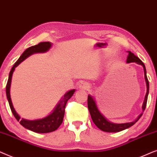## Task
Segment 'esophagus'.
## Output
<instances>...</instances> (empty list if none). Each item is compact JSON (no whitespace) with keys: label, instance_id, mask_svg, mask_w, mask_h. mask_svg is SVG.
<instances>
[{"label":"esophagus","instance_id":"34e87169","mask_svg":"<svg viewBox=\"0 0 157 157\" xmlns=\"http://www.w3.org/2000/svg\"><path fill=\"white\" fill-rule=\"evenodd\" d=\"M90 87V85L87 82H82L80 85V88L82 90H88Z\"/></svg>","mask_w":157,"mask_h":157}]
</instances>
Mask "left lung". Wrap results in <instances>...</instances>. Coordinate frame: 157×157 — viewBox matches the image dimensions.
<instances>
[{
  "instance_id": "1",
  "label": "left lung",
  "mask_w": 157,
  "mask_h": 157,
  "mask_svg": "<svg viewBox=\"0 0 157 157\" xmlns=\"http://www.w3.org/2000/svg\"><path fill=\"white\" fill-rule=\"evenodd\" d=\"M127 62H136L137 64H141L144 67V77H145V80L147 82V92L145 96V100H144L143 106V110L144 111L146 107H147V99H148V95H149V80H148L147 76V70H146V67L144 64L142 62L141 59L139 57H136L134 54L132 52H128V56L127 58ZM87 107H88L90 113L92 120H93V123L95 124V126L98 127V128H100L101 131H105V132H118V131H121L124 129H126L129 128V127L132 126L136 122H137L139 121V119L141 118L142 114L139 115V116L138 117L137 119L133 122L131 123H126V124H112V123L108 121L103 116V115L100 113L99 110H98L97 105H96L95 100H93V98L91 97L90 95H88L87 97Z\"/></svg>"
}]
</instances>
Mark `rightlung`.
I'll return each mask as SVG.
<instances>
[{
    "label": "right lung",
    "instance_id": "right-lung-1",
    "mask_svg": "<svg viewBox=\"0 0 157 157\" xmlns=\"http://www.w3.org/2000/svg\"><path fill=\"white\" fill-rule=\"evenodd\" d=\"M51 43H49V41H45V42H40L38 44L29 47L28 49L25 50L24 53L21 55L19 59L13 64V67L11 68V70L10 71L8 80L7 84H6V96H7L10 110H11L12 113H13L14 117H15L16 120L19 121L21 125H22L24 128L29 129V130L36 133H49L57 130L59 128L60 125L62 124V121H63L64 111H65L64 109H65L66 104L67 103L68 100L74 94L75 90H70L68 93H67L64 95V98L61 100V101L59 102V103L58 104L57 107L55 108L54 111L47 117H46V118L36 121H26L24 120V119H21V120L19 116L16 113V112L15 111V110H14L13 107V105H12L11 99H10V82H11L12 75H13V71L15 70V67H17L23 60H24L29 56H30L31 54L33 53L47 52L51 47Z\"/></svg>",
    "mask_w": 157,
    "mask_h": 157
}]
</instances>
